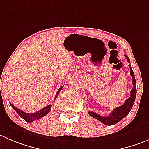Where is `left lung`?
Listing matches in <instances>:
<instances>
[{
	"label": "left lung",
	"mask_w": 149,
	"mask_h": 149,
	"mask_svg": "<svg viewBox=\"0 0 149 149\" xmlns=\"http://www.w3.org/2000/svg\"><path fill=\"white\" fill-rule=\"evenodd\" d=\"M125 56L127 59V61L129 62V59L128 58V56L126 55H125ZM129 67L130 68V75L132 77V84H133V88L131 90V95L128 99H126L125 101L124 104L121 106L118 107H116L115 109H114V110L112 111L110 113V115L109 116L104 117L101 116V115L96 114L94 112H88V114L91 117H93L95 119H97L98 120L101 121V123H104L105 125H107V126H112V125L115 124V123H118L119 121L122 120L123 118H124L125 117L129 114V112H130V110L132 109L133 107V104H134V101H135L136 98V94H137V87H136V81H135V77H134V72H133L132 69L131 65H129Z\"/></svg>",
	"instance_id": "1"
}]
</instances>
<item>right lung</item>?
I'll return each mask as SVG.
<instances>
[{
  "label": "right lung",
  "mask_w": 149,
  "mask_h": 149,
  "mask_svg": "<svg viewBox=\"0 0 149 149\" xmlns=\"http://www.w3.org/2000/svg\"><path fill=\"white\" fill-rule=\"evenodd\" d=\"M62 87H63V86H62V87H61L58 90L57 93H56V94L54 101H55V99L56 98L57 95H59V92L62 90ZM9 104H10V105L12 106V107L15 109V112H16L18 115H20V116L21 117L23 120H25L26 121H27V122H29V123L34 121V120H39V119L42 118L45 116V115H46L47 114L49 113V112L51 111V105H48V106L45 107L44 108L40 109V110L37 111V112H34V113H26V112L20 110V109H18V108H17L16 107H15L14 105H12L11 103H9Z\"/></svg>",
  "instance_id": "add662e5"
}]
</instances>
